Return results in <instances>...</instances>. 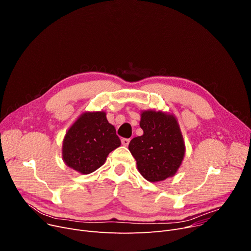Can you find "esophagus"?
<instances>
[{"mask_svg": "<svg viewBox=\"0 0 251 251\" xmlns=\"http://www.w3.org/2000/svg\"><path fill=\"white\" fill-rule=\"evenodd\" d=\"M121 142H122V144L124 147H128V144H129V142H130V138H123L122 140H121Z\"/></svg>", "mask_w": 251, "mask_h": 251, "instance_id": "obj_1", "label": "esophagus"}]
</instances>
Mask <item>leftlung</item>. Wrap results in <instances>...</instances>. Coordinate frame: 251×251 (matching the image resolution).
<instances>
[{"mask_svg":"<svg viewBox=\"0 0 251 251\" xmlns=\"http://www.w3.org/2000/svg\"><path fill=\"white\" fill-rule=\"evenodd\" d=\"M140 117L143 134L134 137L128 147L138 172L152 183L173 177L185 155L177 118L172 113L154 110L142 111Z\"/></svg>","mask_w":251,"mask_h":251,"instance_id":"obj_1","label":"left lung"}]
</instances>
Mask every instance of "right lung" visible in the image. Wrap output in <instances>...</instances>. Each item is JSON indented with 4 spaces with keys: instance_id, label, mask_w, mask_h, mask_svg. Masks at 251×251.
Instances as JSON below:
<instances>
[{
    "instance_id": "add662e5",
    "label": "right lung",
    "mask_w": 251,
    "mask_h": 251,
    "mask_svg": "<svg viewBox=\"0 0 251 251\" xmlns=\"http://www.w3.org/2000/svg\"><path fill=\"white\" fill-rule=\"evenodd\" d=\"M120 146L105 112H83L65 134L62 159L76 172L87 175L101 167L109 153Z\"/></svg>"
}]
</instances>
